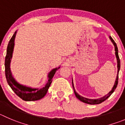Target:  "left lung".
Returning <instances> with one entry per match:
<instances>
[{"label":"left lung","instance_id":"1","mask_svg":"<svg viewBox=\"0 0 125 125\" xmlns=\"http://www.w3.org/2000/svg\"><path fill=\"white\" fill-rule=\"evenodd\" d=\"M110 38V39L111 40V41L112 42V43L114 44V47H115V55H116V60H117V68H118V73H117V76H116V80H115V84L114 85V87H112V90L110 91L107 95H105V96L102 97L101 98H99V99H87V98L81 96L80 95H79L78 93L76 92L75 89H74V85H73V80H72V85H73V90H74V94H75L76 97L80 101H81V102H84L86 104H91V105H94V104H99L102 103V102L105 101L107 99H108L110 95H112L113 93L114 92L115 89L116 88V86H117L118 84V72L120 71V59H119V56H118V47L117 45H116V43L115 42L114 39L112 38L111 36L109 37Z\"/></svg>","mask_w":125,"mask_h":125}]
</instances>
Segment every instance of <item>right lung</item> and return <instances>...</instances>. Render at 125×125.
<instances>
[{
	"label": "right lung",
	"mask_w": 125,
	"mask_h": 125,
	"mask_svg": "<svg viewBox=\"0 0 125 125\" xmlns=\"http://www.w3.org/2000/svg\"><path fill=\"white\" fill-rule=\"evenodd\" d=\"M17 34V31H15L12 38L9 41L7 49V54L5 60V72L6 76L7 81L10 87L11 88L14 93L17 94L18 97L25 101H34L41 99L44 97L47 93L49 87L51 86L52 81V78L55 73L58 69L60 68V66L58 68H53L48 74V81L46 84L42 88H32L28 87L24 85L20 84L18 83L13 77L10 70V62L12 58L13 51L14 45H15V39Z\"/></svg>",
	"instance_id": "obj_1"
}]
</instances>
